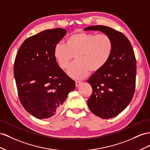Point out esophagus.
I'll list each match as a JSON object with an SVG mask.
<instances>
[{
    "label": "esophagus",
    "mask_w": 150,
    "mask_h": 150,
    "mask_svg": "<svg viewBox=\"0 0 150 150\" xmlns=\"http://www.w3.org/2000/svg\"><path fill=\"white\" fill-rule=\"evenodd\" d=\"M82 82H81V81H76L75 82V85H76V87H79L80 85V84L82 83Z\"/></svg>",
    "instance_id": "34e87169"
}]
</instances>
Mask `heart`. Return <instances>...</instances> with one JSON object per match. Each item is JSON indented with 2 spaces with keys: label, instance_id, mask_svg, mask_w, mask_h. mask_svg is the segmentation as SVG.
<instances>
[{
  "label": "heart",
  "instance_id": "heart-1",
  "mask_svg": "<svg viewBox=\"0 0 150 150\" xmlns=\"http://www.w3.org/2000/svg\"><path fill=\"white\" fill-rule=\"evenodd\" d=\"M113 43L105 34L78 32L67 39L66 44L59 42L54 48V57L61 68L66 70L75 55V62L68 70L73 79L85 78L89 71L100 70L108 62L112 53Z\"/></svg>",
  "mask_w": 150,
  "mask_h": 150
}]
</instances>
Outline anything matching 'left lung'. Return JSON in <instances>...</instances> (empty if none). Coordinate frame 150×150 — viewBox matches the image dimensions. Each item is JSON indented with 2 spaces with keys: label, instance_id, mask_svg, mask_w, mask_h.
<instances>
[{
  "label": "left lung",
  "instance_id": "8db88e82",
  "mask_svg": "<svg viewBox=\"0 0 150 150\" xmlns=\"http://www.w3.org/2000/svg\"><path fill=\"white\" fill-rule=\"evenodd\" d=\"M92 30L108 35L112 41L113 48L105 65L87 80L93 90L87 104L98 117L109 119L125 109L133 97L136 58L130 41L122 33L101 25L84 29V31Z\"/></svg>",
  "mask_w": 150,
  "mask_h": 150
}]
</instances>
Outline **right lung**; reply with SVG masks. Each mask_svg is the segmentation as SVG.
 Wrapping results in <instances>:
<instances>
[{
	"instance_id": "right-lung-1",
	"label": "right lung",
	"mask_w": 150,
	"mask_h": 150,
	"mask_svg": "<svg viewBox=\"0 0 150 150\" xmlns=\"http://www.w3.org/2000/svg\"><path fill=\"white\" fill-rule=\"evenodd\" d=\"M65 29H47L28 38L14 62V75L21 104L38 119L58 113L75 83L54 57V48L66 35Z\"/></svg>"
}]
</instances>
